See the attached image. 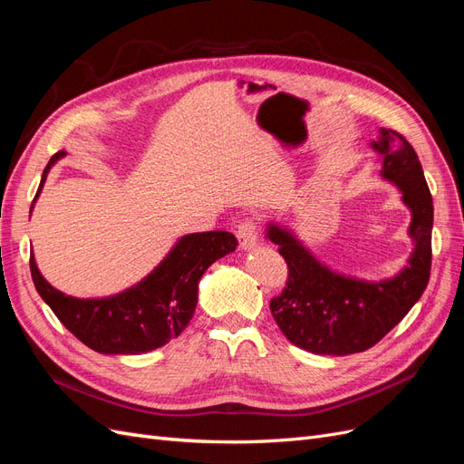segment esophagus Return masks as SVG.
I'll use <instances>...</instances> for the list:
<instances>
[{"mask_svg": "<svg viewBox=\"0 0 464 464\" xmlns=\"http://www.w3.org/2000/svg\"><path fill=\"white\" fill-rule=\"evenodd\" d=\"M236 236H237V242H240V247L244 251L254 249L256 244H257V227H256V222L254 220L242 222L240 227H237V230H236Z\"/></svg>", "mask_w": 464, "mask_h": 464, "instance_id": "obj_1", "label": "esophagus"}]
</instances>
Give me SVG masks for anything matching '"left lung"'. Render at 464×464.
I'll return each mask as SVG.
<instances>
[{
    "label": "left lung",
    "mask_w": 464,
    "mask_h": 464,
    "mask_svg": "<svg viewBox=\"0 0 464 464\" xmlns=\"http://www.w3.org/2000/svg\"><path fill=\"white\" fill-rule=\"evenodd\" d=\"M383 179L397 186L411 210L412 254L391 278L363 280L321 263L285 224H266V240L288 265V283L271 300V314L286 339L312 354L346 356L377 344L422 296L431 269L433 203L412 145L392 130L370 143Z\"/></svg>",
    "instance_id": "8db88e82"
}]
</instances>
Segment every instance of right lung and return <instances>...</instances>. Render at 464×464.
I'll list each match as a JSON object with an SVG mask.
<instances>
[{
    "instance_id": "right-lung-1",
    "label": "right lung",
    "mask_w": 464,
    "mask_h": 464,
    "mask_svg": "<svg viewBox=\"0 0 464 464\" xmlns=\"http://www.w3.org/2000/svg\"><path fill=\"white\" fill-rule=\"evenodd\" d=\"M65 154L60 150L50 159L34 201L46 184L50 168ZM236 246L234 234L222 230L181 236L143 280L106 298H75L53 288L38 271L33 254L31 275L40 298L82 344L101 354L135 356L181 334L198 305L203 273L217 259L232 254Z\"/></svg>"
}]
</instances>
